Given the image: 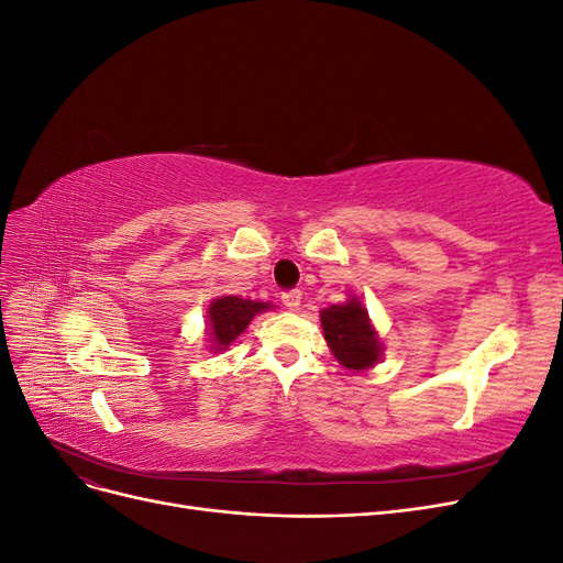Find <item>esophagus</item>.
Returning <instances> with one entry per match:
<instances>
[{"label":"esophagus","mask_w":563,"mask_h":563,"mask_svg":"<svg viewBox=\"0 0 563 563\" xmlns=\"http://www.w3.org/2000/svg\"><path fill=\"white\" fill-rule=\"evenodd\" d=\"M300 298H302V294L298 291V288H291V291H284V294H282L284 308H286V310H298V308H300Z\"/></svg>","instance_id":"34e87169"}]
</instances>
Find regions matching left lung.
I'll return each mask as SVG.
<instances>
[{
  "label": "left lung",
  "instance_id": "left-lung-1",
  "mask_svg": "<svg viewBox=\"0 0 563 563\" xmlns=\"http://www.w3.org/2000/svg\"><path fill=\"white\" fill-rule=\"evenodd\" d=\"M323 338L335 360L350 371L373 368L383 356V343L373 329L368 312L360 298H350L340 305L321 310Z\"/></svg>",
  "mask_w": 563,
  "mask_h": 563
}]
</instances>
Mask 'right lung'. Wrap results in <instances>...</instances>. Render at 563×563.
I'll return each mask as SVG.
<instances>
[{
    "label": "right lung",
    "mask_w": 563,
    "mask_h": 563,
    "mask_svg": "<svg viewBox=\"0 0 563 563\" xmlns=\"http://www.w3.org/2000/svg\"><path fill=\"white\" fill-rule=\"evenodd\" d=\"M269 310V302L249 300L240 296H223L216 298L209 305V340L211 350L220 352L228 350L234 343L236 335L244 333L255 314Z\"/></svg>",
    "instance_id": "obj_1"
}]
</instances>
